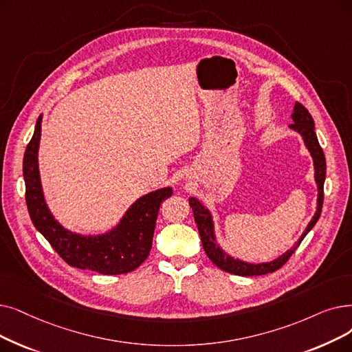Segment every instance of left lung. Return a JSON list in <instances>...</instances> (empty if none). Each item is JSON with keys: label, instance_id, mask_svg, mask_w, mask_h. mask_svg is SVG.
<instances>
[{"label": "left lung", "instance_id": "8db88e82", "mask_svg": "<svg viewBox=\"0 0 352 352\" xmlns=\"http://www.w3.org/2000/svg\"><path fill=\"white\" fill-rule=\"evenodd\" d=\"M292 119H294V124L289 125V126L302 135L305 145H307L308 151L311 152V155L314 158V166H315V181L318 184L316 212H315L314 219L311 220V223L308 224L307 230L303 232V234L300 236V239L296 241V244L292 249L287 250L286 253H283L280 257L274 258L273 262L258 263V265L241 262V261H239V258L228 256L227 253H224L220 249V246L216 241V236H214L212 219H211L210 211L200 201H198L197 198H194V197L190 198V207L192 208V212H194V220L197 223L198 233H200V237H201L203 248H204L210 261L217 267H220L221 270H224L227 273L237 274V276H261V274L276 272L278 269H280L289 261V257L295 253V250L299 248L300 241L305 239V236H307L312 230V227L316 224V221L320 216V211H322L327 162H325L324 151H322V148H320V145L318 142V138H316L314 119H312L311 113L308 112V109L305 108L303 104H300L299 102L295 103Z\"/></svg>", "mask_w": 352, "mask_h": 352}]
</instances>
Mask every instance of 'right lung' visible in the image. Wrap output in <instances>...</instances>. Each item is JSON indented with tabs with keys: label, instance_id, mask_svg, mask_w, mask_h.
Masks as SVG:
<instances>
[{
	"label": "right lung",
	"instance_id": "obj_1",
	"mask_svg": "<svg viewBox=\"0 0 352 352\" xmlns=\"http://www.w3.org/2000/svg\"><path fill=\"white\" fill-rule=\"evenodd\" d=\"M38 116L34 135L23 161L25 203L30 219L63 261L79 269L102 274H122L141 266L149 254L160 206L173 195V188L152 191L136 200L119 224L106 234L82 236L60 226L44 201L38 173V144L41 135Z\"/></svg>",
	"mask_w": 352,
	"mask_h": 352
}]
</instances>
